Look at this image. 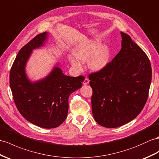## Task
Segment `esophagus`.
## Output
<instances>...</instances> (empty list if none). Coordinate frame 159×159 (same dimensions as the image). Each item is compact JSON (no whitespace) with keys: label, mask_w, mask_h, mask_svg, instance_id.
<instances>
[{"label":"esophagus","mask_w":159,"mask_h":159,"mask_svg":"<svg viewBox=\"0 0 159 159\" xmlns=\"http://www.w3.org/2000/svg\"><path fill=\"white\" fill-rule=\"evenodd\" d=\"M89 83V80L88 78H85L83 82V85H87Z\"/></svg>","instance_id":"obj_1"}]
</instances>
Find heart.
<instances>
[{
  "instance_id": "obj_1",
  "label": "heart",
  "mask_w": 159,
  "mask_h": 159,
  "mask_svg": "<svg viewBox=\"0 0 159 159\" xmlns=\"http://www.w3.org/2000/svg\"><path fill=\"white\" fill-rule=\"evenodd\" d=\"M101 44L98 39L89 40L79 44L73 51L75 57L69 58V63L76 71L82 69L81 62H88V67L93 71H100L110 62L111 50L107 44Z\"/></svg>"
}]
</instances>
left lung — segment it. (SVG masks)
Wrapping results in <instances>:
<instances>
[{"label":"left lung","instance_id":"1","mask_svg":"<svg viewBox=\"0 0 159 159\" xmlns=\"http://www.w3.org/2000/svg\"><path fill=\"white\" fill-rule=\"evenodd\" d=\"M121 48L102 70L89 75L92 109L101 126L115 128L134 119L148 98L152 68L142 49L121 32Z\"/></svg>","mask_w":159,"mask_h":159}]
</instances>
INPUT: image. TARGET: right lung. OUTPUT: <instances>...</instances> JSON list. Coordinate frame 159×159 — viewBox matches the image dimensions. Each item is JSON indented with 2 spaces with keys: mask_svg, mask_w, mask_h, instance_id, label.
Returning <instances> with one entry per match:
<instances>
[{
  "mask_svg": "<svg viewBox=\"0 0 159 159\" xmlns=\"http://www.w3.org/2000/svg\"><path fill=\"white\" fill-rule=\"evenodd\" d=\"M48 36V32L38 34L19 50L10 71V88L23 117L34 125L51 129L66 119L69 96L82 87L84 77L67 76L57 63L43 78L34 82L29 78L27 63L34 50L45 46Z\"/></svg>",
  "mask_w": 159,
  "mask_h": 159,
  "instance_id": "add662e5",
  "label": "right lung"
}]
</instances>
